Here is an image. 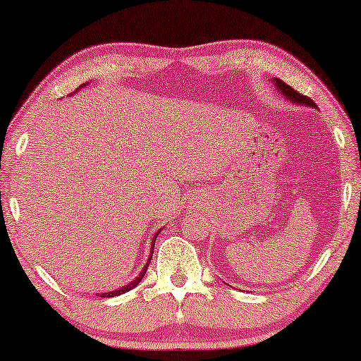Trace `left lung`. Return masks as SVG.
<instances>
[{
  "label": "left lung",
  "mask_w": 361,
  "mask_h": 361,
  "mask_svg": "<svg viewBox=\"0 0 361 361\" xmlns=\"http://www.w3.org/2000/svg\"><path fill=\"white\" fill-rule=\"evenodd\" d=\"M271 82H273L276 90H278L281 95L286 98V100H289L290 103H294V105H298V106H309V108H315V110H317V105H315L310 98L300 95V93L294 90V88L286 85L281 78H271Z\"/></svg>",
  "instance_id": "1"
}]
</instances>
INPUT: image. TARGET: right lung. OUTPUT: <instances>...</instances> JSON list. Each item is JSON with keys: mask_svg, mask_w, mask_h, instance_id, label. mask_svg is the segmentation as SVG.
I'll return each mask as SVG.
<instances>
[{"mask_svg": "<svg viewBox=\"0 0 361 361\" xmlns=\"http://www.w3.org/2000/svg\"><path fill=\"white\" fill-rule=\"evenodd\" d=\"M87 83H83L82 87H85ZM80 87V88H82ZM161 231V230H159ZM159 231H156V235L152 236V243H151V251H149V258H147V263L145 264V268L141 269V273L137 274V278H135L131 281V283H128L126 286H123V288H118V289H115V290H108V293H102V294H97L98 298H113V295H120V294H125V293H128V290H131L133 288H136L137 284L141 283V279L145 278V274H146V269H147V266H149V263H151V258H152V253H154V243H156V238H157V235H159Z\"/></svg>", "mask_w": 361, "mask_h": 361, "instance_id": "1", "label": "right lung"}]
</instances>
